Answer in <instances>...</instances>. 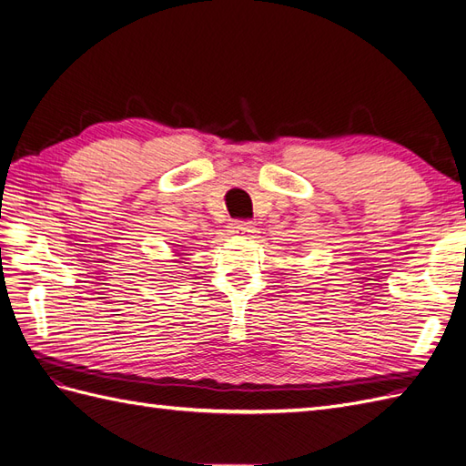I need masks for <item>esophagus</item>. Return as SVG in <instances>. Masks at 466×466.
Returning a JSON list of instances; mask_svg holds the SVG:
<instances>
[{"label":"esophagus","instance_id":"esophagus-1","mask_svg":"<svg viewBox=\"0 0 466 466\" xmlns=\"http://www.w3.org/2000/svg\"><path fill=\"white\" fill-rule=\"evenodd\" d=\"M231 229L237 235H250V233H255V225H252L250 221H235V223H231Z\"/></svg>","mask_w":466,"mask_h":466}]
</instances>
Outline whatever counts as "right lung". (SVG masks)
I'll list each match as a JSON object with an SVG mask.
<instances>
[{
    "label": "right lung",
    "mask_w": 466,
    "mask_h": 466,
    "mask_svg": "<svg viewBox=\"0 0 466 466\" xmlns=\"http://www.w3.org/2000/svg\"><path fill=\"white\" fill-rule=\"evenodd\" d=\"M178 247H182V245H178Z\"/></svg>",
    "instance_id": "add662e5"
}]
</instances>
